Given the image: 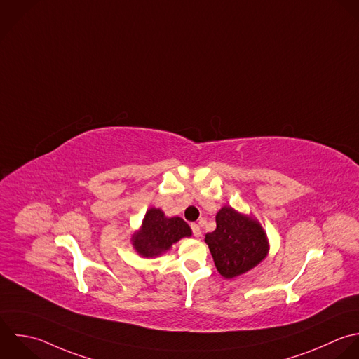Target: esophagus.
Wrapping results in <instances>:
<instances>
[{"label": "esophagus", "mask_w": 359, "mask_h": 359, "mask_svg": "<svg viewBox=\"0 0 359 359\" xmlns=\"http://www.w3.org/2000/svg\"><path fill=\"white\" fill-rule=\"evenodd\" d=\"M191 232L196 238H200L201 236V228L197 225V224H191Z\"/></svg>", "instance_id": "1"}]
</instances>
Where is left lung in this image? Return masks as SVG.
<instances>
[{"label":"left lung","mask_w":359,"mask_h":359,"mask_svg":"<svg viewBox=\"0 0 359 359\" xmlns=\"http://www.w3.org/2000/svg\"><path fill=\"white\" fill-rule=\"evenodd\" d=\"M215 221L217 228L205 235V243L222 277L235 278L266 259L269 241L257 219L225 205L218 211Z\"/></svg>","instance_id":"8db88e82"}]
</instances>
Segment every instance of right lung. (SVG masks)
<instances>
[{"mask_svg": "<svg viewBox=\"0 0 359 359\" xmlns=\"http://www.w3.org/2000/svg\"><path fill=\"white\" fill-rule=\"evenodd\" d=\"M191 236L190 226L180 217H165L159 208H149L141 229L131 238L133 246L142 257H156L168 252L182 238Z\"/></svg>", "mask_w": 359, "mask_h": 359, "instance_id": "obj_1", "label": "right lung"}]
</instances>
